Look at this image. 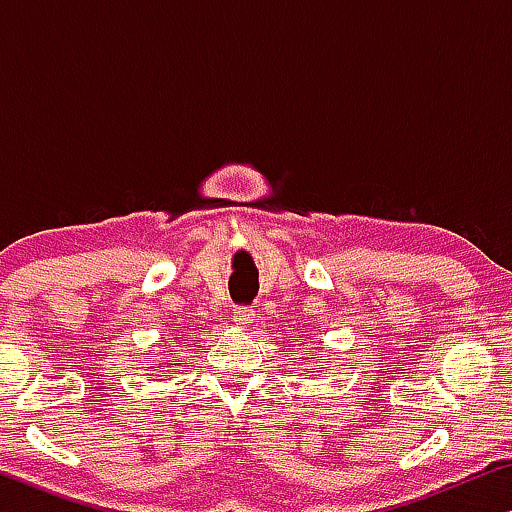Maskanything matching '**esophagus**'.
Returning a JSON list of instances; mask_svg holds the SVG:
<instances>
[{
  "instance_id": "1",
  "label": "esophagus",
  "mask_w": 512,
  "mask_h": 512,
  "mask_svg": "<svg viewBox=\"0 0 512 512\" xmlns=\"http://www.w3.org/2000/svg\"><path fill=\"white\" fill-rule=\"evenodd\" d=\"M232 320H235L237 325L246 327L255 320V311L250 307H235V311H232Z\"/></svg>"
}]
</instances>
